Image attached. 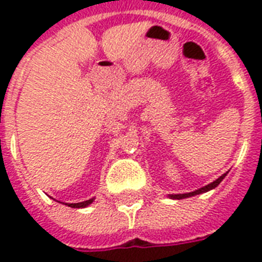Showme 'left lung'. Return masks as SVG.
Returning a JSON list of instances; mask_svg holds the SVG:
<instances>
[{
  "label": "left lung",
  "instance_id": "1",
  "mask_svg": "<svg viewBox=\"0 0 262 262\" xmlns=\"http://www.w3.org/2000/svg\"><path fill=\"white\" fill-rule=\"evenodd\" d=\"M228 174L227 172H224L222 177H219V178L216 179V181H213V182L208 183V185H205V186L200 187V189H197V190L194 191H190V193H183V194H168V197L171 200H182V199H187V197H193V195H197V194H201V193H207V191L212 190V189H215L217 185H219L222 181H223L224 178H226V175Z\"/></svg>",
  "mask_w": 262,
  "mask_h": 262
}]
</instances>
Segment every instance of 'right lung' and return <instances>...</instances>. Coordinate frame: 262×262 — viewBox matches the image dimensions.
Instances as JSON below:
<instances>
[{
    "label": "right lung",
    "mask_w": 262,
    "mask_h": 262,
    "mask_svg": "<svg viewBox=\"0 0 262 262\" xmlns=\"http://www.w3.org/2000/svg\"><path fill=\"white\" fill-rule=\"evenodd\" d=\"M94 200H95V197H92V199L87 200V201H81V203H75V204H68L67 203V205H68V207H71V208H85V207H88V205H91V204L94 203Z\"/></svg>",
    "instance_id": "right-lung-1"
}]
</instances>
